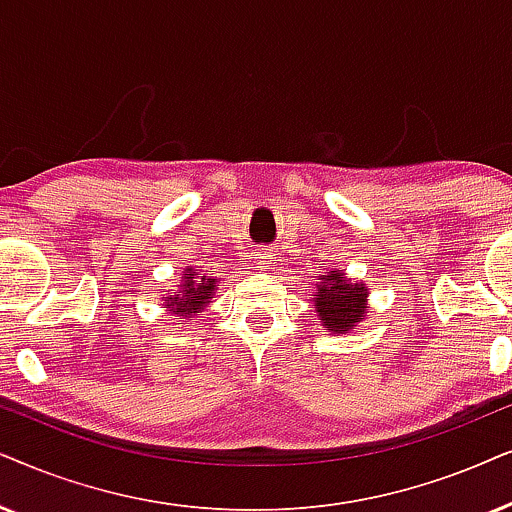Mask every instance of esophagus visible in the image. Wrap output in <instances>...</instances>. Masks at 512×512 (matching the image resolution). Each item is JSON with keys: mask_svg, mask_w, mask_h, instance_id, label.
<instances>
[{"mask_svg": "<svg viewBox=\"0 0 512 512\" xmlns=\"http://www.w3.org/2000/svg\"><path fill=\"white\" fill-rule=\"evenodd\" d=\"M260 262L262 264H271V255H260Z\"/></svg>", "mask_w": 512, "mask_h": 512, "instance_id": "34e87169", "label": "esophagus"}]
</instances>
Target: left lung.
<instances>
[{
	"label": "left lung",
	"instance_id": "1",
	"mask_svg": "<svg viewBox=\"0 0 512 512\" xmlns=\"http://www.w3.org/2000/svg\"><path fill=\"white\" fill-rule=\"evenodd\" d=\"M319 295L314 307L321 316L323 331H349L359 319L366 316V286L349 283L342 271H331L319 278Z\"/></svg>",
	"mask_w": 512,
	"mask_h": 512
}]
</instances>
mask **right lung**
I'll return each instance as SVG.
<instances>
[{"instance_id":"add662e5","label":"right lung","mask_w":512,"mask_h":512,"mask_svg":"<svg viewBox=\"0 0 512 512\" xmlns=\"http://www.w3.org/2000/svg\"><path fill=\"white\" fill-rule=\"evenodd\" d=\"M215 281L217 278L200 274V269H186L179 295L165 297V307L170 309V312L184 316V319L186 316H193L210 302L212 290H215Z\"/></svg>"}]
</instances>
